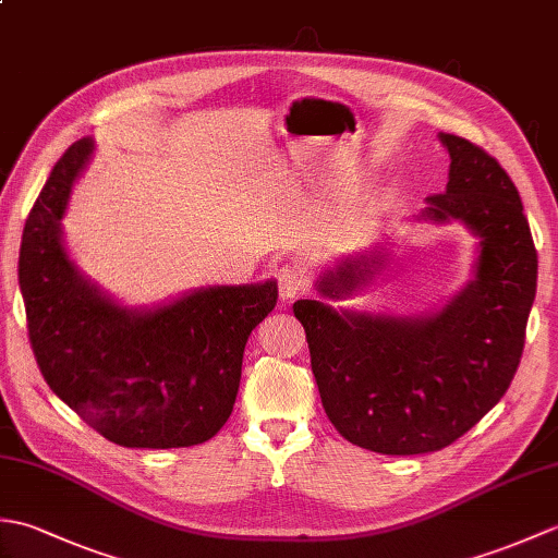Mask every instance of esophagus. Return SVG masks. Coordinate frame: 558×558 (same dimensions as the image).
Masks as SVG:
<instances>
[{"label": "esophagus", "instance_id": "1", "mask_svg": "<svg viewBox=\"0 0 558 558\" xmlns=\"http://www.w3.org/2000/svg\"><path fill=\"white\" fill-rule=\"evenodd\" d=\"M304 290V270L300 266H282L278 272V292L282 302H290Z\"/></svg>", "mask_w": 558, "mask_h": 558}]
</instances>
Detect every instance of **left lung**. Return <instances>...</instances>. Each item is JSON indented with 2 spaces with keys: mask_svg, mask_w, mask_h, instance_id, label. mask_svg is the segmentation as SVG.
Returning a JSON list of instances; mask_svg holds the SVG:
<instances>
[{
  "mask_svg": "<svg viewBox=\"0 0 558 558\" xmlns=\"http://www.w3.org/2000/svg\"><path fill=\"white\" fill-rule=\"evenodd\" d=\"M450 156L444 194L414 222H462L477 236L472 278L422 314L333 306L369 290L386 268L378 246L333 260L322 300L292 304L310 342L324 410L350 444L420 456L470 432L513 381L537 292V252L511 177L468 138L438 134Z\"/></svg>",
  "mask_w": 558,
  "mask_h": 558,
  "instance_id": "1",
  "label": "left lung"
}]
</instances>
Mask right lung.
Returning a JSON list of instances; mask_svg holds the SVG:
<instances>
[{
  "label": "right lung",
  "instance_id": "obj_1",
  "mask_svg": "<svg viewBox=\"0 0 558 558\" xmlns=\"http://www.w3.org/2000/svg\"><path fill=\"white\" fill-rule=\"evenodd\" d=\"M96 150L76 141L50 172L23 228L19 286L28 338L57 398L126 448L204 444L228 422L244 345L272 312L278 282L208 286L126 306L69 256L62 218Z\"/></svg>",
  "mask_w": 558,
  "mask_h": 558
}]
</instances>
